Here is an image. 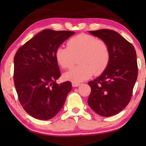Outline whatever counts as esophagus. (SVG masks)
<instances>
[{
	"label": "esophagus",
	"mask_w": 146,
	"mask_h": 146,
	"mask_svg": "<svg viewBox=\"0 0 146 146\" xmlns=\"http://www.w3.org/2000/svg\"><path fill=\"white\" fill-rule=\"evenodd\" d=\"M72 85L73 87H77V86H78L80 85V83H79V82H72Z\"/></svg>",
	"instance_id": "esophagus-1"
}]
</instances>
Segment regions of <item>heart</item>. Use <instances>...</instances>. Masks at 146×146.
Listing matches in <instances>:
<instances>
[{
	"label": "heart",
	"instance_id": "heart-1",
	"mask_svg": "<svg viewBox=\"0 0 146 146\" xmlns=\"http://www.w3.org/2000/svg\"><path fill=\"white\" fill-rule=\"evenodd\" d=\"M79 56L80 65L64 74L66 80L80 82L90 78L93 74L100 75L108 66L111 58L109 46L104 40L82 33L68 41L67 47L59 46L55 51L57 62L64 69L71 68Z\"/></svg>",
	"mask_w": 146,
	"mask_h": 146
}]
</instances>
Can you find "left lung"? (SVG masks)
<instances>
[{"mask_svg": "<svg viewBox=\"0 0 146 146\" xmlns=\"http://www.w3.org/2000/svg\"><path fill=\"white\" fill-rule=\"evenodd\" d=\"M90 33L106 42L111 58L101 76L88 82L91 92L88 103L98 114L112 116L124 109L131 100L137 78L136 52L130 42L112 30Z\"/></svg>", "mask_w": 146, "mask_h": 146, "instance_id": "obj_1", "label": "left lung"}]
</instances>
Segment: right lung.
Here are the masks:
<instances>
[{"instance_id":"right-lung-1","label":"right lung","mask_w":146,"mask_h":146,"mask_svg":"<svg viewBox=\"0 0 146 146\" xmlns=\"http://www.w3.org/2000/svg\"><path fill=\"white\" fill-rule=\"evenodd\" d=\"M75 33L45 29L18 50L14 58V83L24 110L46 120L60 110L72 89L70 82L58 84L61 73L55 58L60 45Z\"/></svg>"}]
</instances>
